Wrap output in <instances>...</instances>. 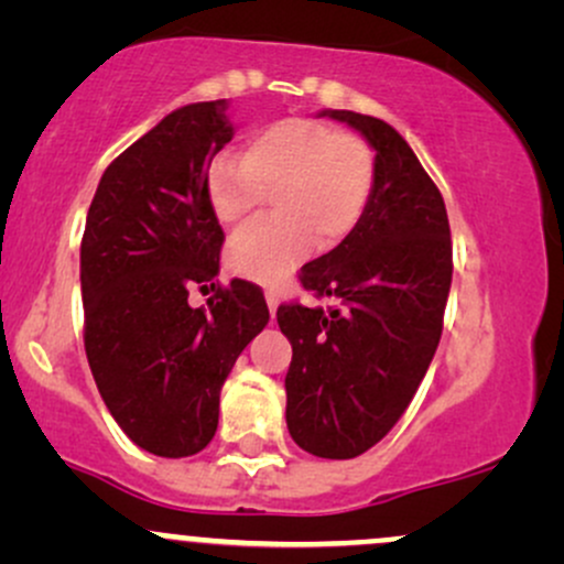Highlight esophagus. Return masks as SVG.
<instances>
[{
	"mask_svg": "<svg viewBox=\"0 0 564 564\" xmlns=\"http://www.w3.org/2000/svg\"><path fill=\"white\" fill-rule=\"evenodd\" d=\"M264 300H268V307H270V315H275V310H278V291H268V294H264Z\"/></svg>",
	"mask_w": 564,
	"mask_h": 564,
	"instance_id": "obj_1",
	"label": "esophagus"
}]
</instances>
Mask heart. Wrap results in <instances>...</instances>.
<instances>
[{"mask_svg":"<svg viewBox=\"0 0 564 564\" xmlns=\"http://www.w3.org/2000/svg\"><path fill=\"white\" fill-rule=\"evenodd\" d=\"M377 180L368 142L313 119H281L246 142L243 156L219 153L206 170L212 215L238 228L273 191L270 223L238 232L228 249L230 273L278 283L318 249H334L358 228Z\"/></svg>","mask_w":564,"mask_h":564,"instance_id":"b5f03b06","label":"heart"}]
</instances>
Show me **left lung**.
Segmentation results:
<instances>
[{"label":"left lung","mask_w":564,"mask_h":564,"mask_svg":"<svg viewBox=\"0 0 564 564\" xmlns=\"http://www.w3.org/2000/svg\"><path fill=\"white\" fill-rule=\"evenodd\" d=\"M345 121L377 151L364 219L328 254L302 268V286L332 310L281 304L291 341L286 424L321 458H355L398 424L443 334L453 275L448 212L398 129L355 111Z\"/></svg>","instance_id":"1"}]
</instances>
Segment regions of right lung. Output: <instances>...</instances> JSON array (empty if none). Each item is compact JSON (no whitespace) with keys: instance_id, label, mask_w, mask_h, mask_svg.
Segmentation results:
<instances>
[{"instance_id":"right-lung-1","label":"right lung","mask_w":564,"mask_h":564,"mask_svg":"<svg viewBox=\"0 0 564 564\" xmlns=\"http://www.w3.org/2000/svg\"><path fill=\"white\" fill-rule=\"evenodd\" d=\"M228 100L191 102L102 172L82 238L84 349L97 390L142 451L183 458L217 432L219 390L268 326L260 286L232 278L206 307L225 232L206 204L212 159L236 134ZM215 286V283H212Z\"/></svg>"}]
</instances>
